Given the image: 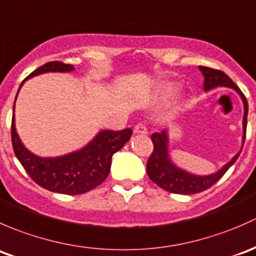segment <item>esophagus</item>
<instances>
[{"mask_svg": "<svg viewBox=\"0 0 256 256\" xmlns=\"http://www.w3.org/2000/svg\"><path fill=\"white\" fill-rule=\"evenodd\" d=\"M134 133L136 134H146L148 133V129L143 123H138V124L134 127Z\"/></svg>", "mask_w": 256, "mask_h": 256, "instance_id": "obj_1", "label": "esophagus"}]
</instances>
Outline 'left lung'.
Listing matches in <instances>:
<instances>
[{
  "mask_svg": "<svg viewBox=\"0 0 256 256\" xmlns=\"http://www.w3.org/2000/svg\"><path fill=\"white\" fill-rule=\"evenodd\" d=\"M200 71L202 72L204 78V91H210V90L216 88H233L239 94V96L243 100L244 104V117H243V144H242V149H243L244 142H246V117H248V102L246 96L240 88L230 80L228 75H226L223 71L210 69L206 66H198ZM152 142L154 144V150H152V155H150L149 160L146 162V172L150 180L152 182L156 184L158 186L162 187V190L168 192H172V194H198V192L204 191V190L210 188V186L214 185L220 178L226 172L229 168L236 162V159L240 155V152H236L230 162H228L220 170L217 172L210 174V175H194V174L185 171L184 168L176 166L170 159V154H168V129H164L159 133H154L152 136Z\"/></svg>",
  "mask_w": 256,
  "mask_h": 256,
  "instance_id": "8db88e82",
  "label": "left lung"
}]
</instances>
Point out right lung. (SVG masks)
<instances>
[{"label":"right lung","mask_w":256,"mask_h":256,"mask_svg":"<svg viewBox=\"0 0 256 256\" xmlns=\"http://www.w3.org/2000/svg\"><path fill=\"white\" fill-rule=\"evenodd\" d=\"M74 70V65L64 64L62 62H50L34 70L26 80L40 74L70 72ZM24 81L20 84L18 92ZM10 133L16 156L34 182L52 192L81 194L91 191L106 180L110 174L113 154L124 146L133 132L130 128L120 132L101 130L82 149L62 156L42 158L30 152L20 142L16 130L13 106Z\"/></svg>","instance_id":"obj_1"}]
</instances>
